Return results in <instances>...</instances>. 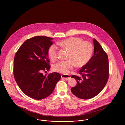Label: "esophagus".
Instances as JSON below:
<instances>
[{
	"instance_id": "34e87169",
	"label": "esophagus",
	"mask_w": 125,
	"mask_h": 125,
	"mask_svg": "<svg viewBox=\"0 0 125 125\" xmlns=\"http://www.w3.org/2000/svg\"><path fill=\"white\" fill-rule=\"evenodd\" d=\"M62 78L65 79L66 80H68L70 79H71V76L70 75H65V74H62L61 76Z\"/></svg>"
}]
</instances>
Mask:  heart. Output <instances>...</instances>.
I'll return each mask as SVG.
<instances>
[{"mask_svg": "<svg viewBox=\"0 0 125 125\" xmlns=\"http://www.w3.org/2000/svg\"><path fill=\"white\" fill-rule=\"evenodd\" d=\"M57 45L69 51L67 61H61L53 66L56 72L67 74L76 65L81 67L85 65L91 59L93 52V46L88 41H83L78 37H71L59 42ZM48 55L52 61L58 57V49L52 45L48 49Z\"/></svg>", "mask_w": 125, "mask_h": 125, "instance_id": "1", "label": "heart"}]
</instances>
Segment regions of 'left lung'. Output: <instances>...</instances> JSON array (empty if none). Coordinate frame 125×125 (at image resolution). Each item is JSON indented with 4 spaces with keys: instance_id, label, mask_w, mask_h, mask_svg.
I'll list each match as a JSON object with an SVG mask.
<instances>
[{
    "instance_id": "1",
    "label": "left lung",
    "mask_w": 125,
    "mask_h": 125,
    "mask_svg": "<svg viewBox=\"0 0 125 125\" xmlns=\"http://www.w3.org/2000/svg\"><path fill=\"white\" fill-rule=\"evenodd\" d=\"M94 54L89 61L79 70V76L72 75L77 84L71 88L79 98L89 99L96 96L104 87L109 79L108 57L98 42L93 39Z\"/></svg>"
}]
</instances>
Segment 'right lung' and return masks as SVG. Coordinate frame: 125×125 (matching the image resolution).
<instances>
[{"label": "right lung", "instance_id": "1", "mask_svg": "<svg viewBox=\"0 0 125 125\" xmlns=\"http://www.w3.org/2000/svg\"><path fill=\"white\" fill-rule=\"evenodd\" d=\"M53 39L36 36L26 40L15 53L13 76L21 90L36 100L45 98L53 92L61 78L53 72L44 75L42 72L50 69L48 49L53 45Z\"/></svg>", "mask_w": 125, "mask_h": 125}]
</instances>
